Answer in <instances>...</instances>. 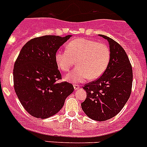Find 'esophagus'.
<instances>
[{
  "label": "esophagus",
  "mask_w": 147,
  "mask_h": 147,
  "mask_svg": "<svg viewBox=\"0 0 147 147\" xmlns=\"http://www.w3.org/2000/svg\"><path fill=\"white\" fill-rule=\"evenodd\" d=\"M74 90H77L79 89V85H78V84H74Z\"/></svg>",
  "instance_id": "obj_1"
}]
</instances>
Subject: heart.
<instances>
[{
  "mask_svg": "<svg viewBox=\"0 0 147 147\" xmlns=\"http://www.w3.org/2000/svg\"><path fill=\"white\" fill-rule=\"evenodd\" d=\"M67 50H58L55 55L57 65L63 71H68L78 63V66L68 73L65 79L74 83L99 78L104 74L110 61V51L104 44L87 38L73 40Z\"/></svg>",
  "mask_w": 147,
  "mask_h": 147,
  "instance_id": "heart-1",
  "label": "heart"
}]
</instances>
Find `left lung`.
<instances>
[{
  "label": "left lung",
  "instance_id": "left-lung-1",
  "mask_svg": "<svg viewBox=\"0 0 147 147\" xmlns=\"http://www.w3.org/2000/svg\"><path fill=\"white\" fill-rule=\"evenodd\" d=\"M99 36L109 44L110 61L99 79L83 87L87 98L81 106L90 119L105 121L117 115L130 98L133 70L123 48L111 38Z\"/></svg>",
  "mask_w": 147,
  "mask_h": 147
}]
</instances>
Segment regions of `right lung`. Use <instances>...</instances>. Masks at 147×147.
<instances>
[{
  "mask_svg": "<svg viewBox=\"0 0 147 147\" xmlns=\"http://www.w3.org/2000/svg\"><path fill=\"white\" fill-rule=\"evenodd\" d=\"M71 35L44 36L30 40L22 48L14 63V90L20 103L34 117L47 119L60 111L74 92L68 82L57 83L61 74L55 55Z\"/></svg>",
  "mask_w": 147,
  "mask_h": 147,
  "instance_id": "obj_1",
  "label": "right lung"
}]
</instances>
